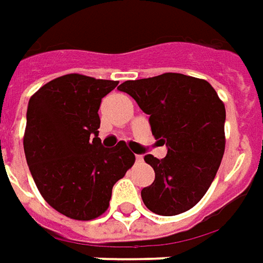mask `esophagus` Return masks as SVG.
<instances>
[{
  "label": "esophagus",
  "mask_w": 263,
  "mask_h": 263,
  "mask_svg": "<svg viewBox=\"0 0 263 263\" xmlns=\"http://www.w3.org/2000/svg\"><path fill=\"white\" fill-rule=\"evenodd\" d=\"M136 162L142 163L143 162V156L142 155H136Z\"/></svg>",
  "instance_id": "34e87169"
}]
</instances>
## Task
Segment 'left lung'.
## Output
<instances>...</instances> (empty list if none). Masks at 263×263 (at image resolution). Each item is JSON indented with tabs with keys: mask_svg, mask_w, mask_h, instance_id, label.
Instances as JSON below:
<instances>
[{
	"mask_svg": "<svg viewBox=\"0 0 263 263\" xmlns=\"http://www.w3.org/2000/svg\"><path fill=\"white\" fill-rule=\"evenodd\" d=\"M149 114L152 133L167 147L146 155L155 182L142 190L146 208L162 216L192 209L204 196L225 153V104L202 79L179 73L128 80L119 86Z\"/></svg>",
	"mask_w": 263,
	"mask_h": 263,
	"instance_id": "1",
	"label": "left lung"
}]
</instances>
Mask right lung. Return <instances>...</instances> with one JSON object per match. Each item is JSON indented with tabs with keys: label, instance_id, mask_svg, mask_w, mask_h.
I'll return each mask as SVG.
<instances>
[{
	"label": "right lung",
	"instance_id": "1",
	"mask_svg": "<svg viewBox=\"0 0 263 263\" xmlns=\"http://www.w3.org/2000/svg\"><path fill=\"white\" fill-rule=\"evenodd\" d=\"M117 84L66 74L28 101L27 164L45 202L67 218L91 220L103 215L114 183L136 160L124 142L106 149L99 137L101 99Z\"/></svg>",
	"mask_w": 263,
	"mask_h": 263
}]
</instances>
